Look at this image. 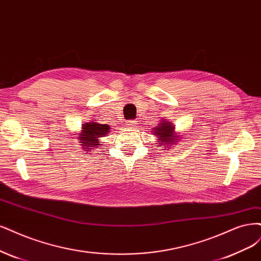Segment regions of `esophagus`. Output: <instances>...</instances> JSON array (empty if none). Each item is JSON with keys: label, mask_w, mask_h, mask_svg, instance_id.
Listing matches in <instances>:
<instances>
[{"label": "esophagus", "mask_w": 261, "mask_h": 261, "mask_svg": "<svg viewBox=\"0 0 261 261\" xmlns=\"http://www.w3.org/2000/svg\"><path fill=\"white\" fill-rule=\"evenodd\" d=\"M137 124H138V123H137V121H133V120H132V121H128V124H127V125H128L129 127L134 128V127H136V126H137Z\"/></svg>", "instance_id": "obj_1"}]
</instances>
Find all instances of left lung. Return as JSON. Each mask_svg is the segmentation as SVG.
Here are the masks:
<instances>
[{"mask_svg":"<svg viewBox=\"0 0 261 261\" xmlns=\"http://www.w3.org/2000/svg\"><path fill=\"white\" fill-rule=\"evenodd\" d=\"M155 136L158 137V145L159 147H165L173 148L174 145H177L179 138L178 133H175V125H173L170 122L161 121L160 125L153 128Z\"/></svg>","mask_w":261,"mask_h":261,"instance_id":"left-lung-1","label":"left lung"}]
</instances>
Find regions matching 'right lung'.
<instances>
[{
    "instance_id": "1",
    "label": "right lung",
    "mask_w": 261,
    "mask_h": 261,
    "mask_svg": "<svg viewBox=\"0 0 261 261\" xmlns=\"http://www.w3.org/2000/svg\"><path fill=\"white\" fill-rule=\"evenodd\" d=\"M109 132V125L99 124L94 121L86 122L82 125V132L77 135L76 139L80 140L79 142L81 146H83V148L89 151L91 149L100 147L101 143H99L98 138L106 136Z\"/></svg>"
}]
</instances>
